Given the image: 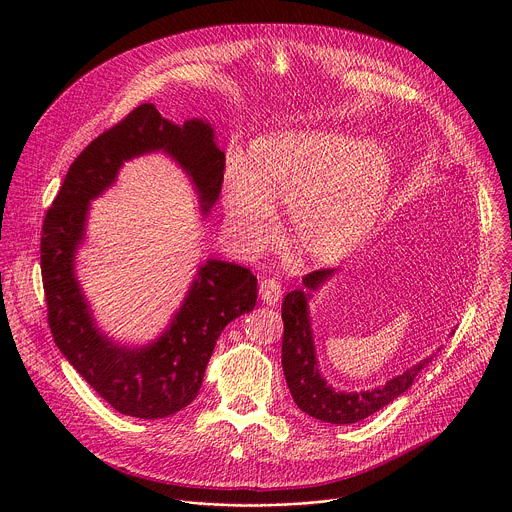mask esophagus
I'll return each instance as SVG.
<instances>
[{
  "instance_id": "obj_1",
  "label": "esophagus",
  "mask_w": 512,
  "mask_h": 512,
  "mask_svg": "<svg viewBox=\"0 0 512 512\" xmlns=\"http://www.w3.org/2000/svg\"><path fill=\"white\" fill-rule=\"evenodd\" d=\"M260 297L264 303L268 305H276L280 299H282V286L278 280L274 278H268L260 284Z\"/></svg>"
}]
</instances>
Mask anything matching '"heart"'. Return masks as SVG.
I'll return each instance as SVG.
<instances>
[{"label":"heart","mask_w":512,"mask_h":512,"mask_svg":"<svg viewBox=\"0 0 512 512\" xmlns=\"http://www.w3.org/2000/svg\"><path fill=\"white\" fill-rule=\"evenodd\" d=\"M390 187L382 147L331 130H288L256 140L246 169H228L226 217L236 238L258 250L272 232L270 205H288L293 244L311 260L333 262L365 240Z\"/></svg>","instance_id":"obj_1"}]
</instances>
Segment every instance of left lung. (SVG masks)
Returning a JSON list of instances; mask_svg holds the SVG:
<instances>
[{"mask_svg": "<svg viewBox=\"0 0 512 512\" xmlns=\"http://www.w3.org/2000/svg\"><path fill=\"white\" fill-rule=\"evenodd\" d=\"M333 272L335 270H315L307 274L303 278L305 290L315 292L327 278L333 276ZM309 292L293 290L282 303V366L293 402L299 406L301 412L313 416L315 420L337 426L361 422L380 408L388 406L400 394H404L412 386L418 372H422L424 366L432 363L434 355L372 390H335L331 384H327L317 366L313 331L307 311V299L311 297Z\"/></svg>", "mask_w": 512, "mask_h": 512, "instance_id": "1", "label": "left lung"}]
</instances>
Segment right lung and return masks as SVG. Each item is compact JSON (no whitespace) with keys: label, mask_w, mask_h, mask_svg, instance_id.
Masks as SVG:
<instances>
[{"label":"right lung","mask_w":512,"mask_h":512,"mask_svg":"<svg viewBox=\"0 0 512 512\" xmlns=\"http://www.w3.org/2000/svg\"><path fill=\"white\" fill-rule=\"evenodd\" d=\"M149 151L173 157L193 181L203 215L217 203L224 153L205 120L177 126L153 104L134 108L122 122L80 151L49 207L41 230V276L53 339L74 370L120 414L157 420L189 406L222 329L256 305L258 280L238 264L207 260L165 333L146 347H124L94 323L74 276L88 205L114 181L124 161Z\"/></svg>","instance_id":"right-lung-1"}]
</instances>
